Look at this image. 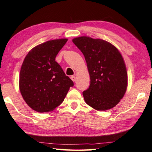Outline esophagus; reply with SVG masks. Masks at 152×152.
<instances>
[{"instance_id": "esophagus-1", "label": "esophagus", "mask_w": 152, "mask_h": 152, "mask_svg": "<svg viewBox=\"0 0 152 152\" xmlns=\"http://www.w3.org/2000/svg\"><path fill=\"white\" fill-rule=\"evenodd\" d=\"M70 78H71V80H72L73 82H74L76 80V76H72L70 77Z\"/></svg>"}]
</instances>
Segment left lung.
<instances>
[{"instance_id": "left-lung-1", "label": "left lung", "mask_w": 152, "mask_h": 152, "mask_svg": "<svg viewBox=\"0 0 152 152\" xmlns=\"http://www.w3.org/2000/svg\"><path fill=\"white\" fill-rule=\"evenodd\" d=\"M72 42L81 50L87 63L90 85L83 91L86 103L97 111H106L119 103L126 91L125 63L113 45L101 39L76 37Z\"/></svg>"}]
</instances>
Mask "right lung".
I'll return each instance as SVG.
<instances>
[{"label":"right lung","mask_w":152,"mask_h":152,"mask_svg":"<svg viewBox=\"0 0 152 152\" xmlns=\"http://www.w3.org/2000/svg\"><path fill=\"white\" fill-rule=\"evenodd\" d=\"M67 39L50 40L29 50L20 72L19 88L23 99L34 111H53L63 102L73 82L55 61Z\"/></svg>","instance_id":"1"}]
</instances>
